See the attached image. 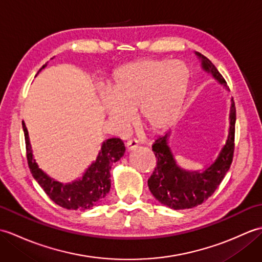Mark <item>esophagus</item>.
<instances>
[{"label": "esophagus", "mask_w": 262, "mask_h": 262, "mask_svg": "<svg viewBox=\"0 0 262 262\" xmlns=\"http://www.w3.org/2000/svg\"><path fill=\"white\" fill-rule=\"evenodd\" d=\"M137 146H138V144H137V142H135V141H128V142L126 143V149H127V152L134 151V149L137 148Z\"/></svg>", "instance_id": "1"}]
</instances>
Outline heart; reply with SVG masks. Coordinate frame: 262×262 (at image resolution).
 <instances>
[{
  "label": "heart",
  "mask_w": 262,
  "mask_h": 262,
  "mask_svg": "<svg viewBox=\"0 0 262 262\" xmlns=\"http://www.w3.org/2000/svg\"><path fill=\"white\" fill-rule=\"evenodd\" d=\"M190 72L182 62L143 59L116 72L100 104L118 130H125L135 113L138 124L159 132L174 120L188 91Z\"/></svg>",
  "instance_id": "obj_1"
}]
</instances>
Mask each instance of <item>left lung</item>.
<instances>
[{
    "mask_svg": "<svg viewBox=\"0 0 262 262\" xmlns=\"http://www.w3.org/2000/svg\"><path fill=\"white\" fill-rule=\"evenodd\" d=\"M194 54L202 62V69L227 89L226 81L215 65L200 53L194 52ZM229 119L230 128L225 145L222 147L214 162L200 171H189L178 165L169 146L170 132L155 141L152 149L158 159L157 168L147 181L149 190L155 199L166 207L178 210L196 207L214 193L224 179L226 172L230 170L234 153L236 114L233 99H231Z\"/></svg>",
    "mask_w": 262,
    "mask_h": 262,
    "instance_id": "8db88e82",
    "label": "left lung"
}]
</instances>
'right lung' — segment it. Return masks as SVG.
Returning <instances> with one entry per match:
<instances>
[{
	"label": "right lung",
	"mask_w": 262,
	"mask_h": 262,
	"mask_svg": "<svg viewBox=\"0 0 262 262\" xmlns=\"http://www.w3.org/2000/svg\"><path fill=\"white\" fill-rule=\"evenodd\" d=\"M46 65H43L38 73L45 69ZM22 128L25 133L28 165L31 174L55 204L66 209L84 210L90 209L102 202L111 187V165L120 160L125 153L124 142L120 138L105 140L102 143L96 161H93L80 179L70 183H63L53 179L41 169H39L36 160L33 159L29 134L25 121H22Z\"/></svg>",
	"instance_id": "right-lung-1"
}]
</instances>
